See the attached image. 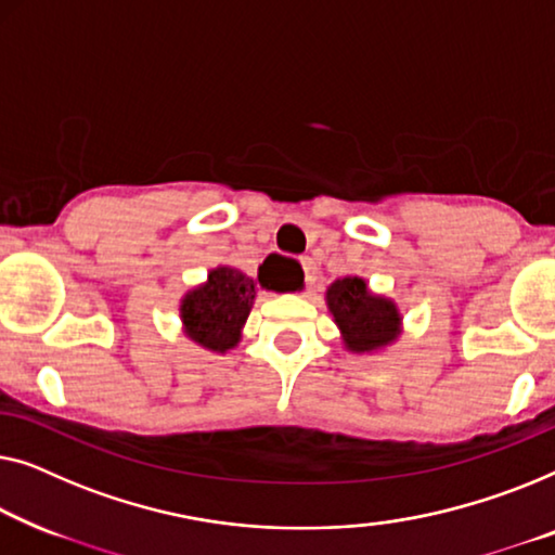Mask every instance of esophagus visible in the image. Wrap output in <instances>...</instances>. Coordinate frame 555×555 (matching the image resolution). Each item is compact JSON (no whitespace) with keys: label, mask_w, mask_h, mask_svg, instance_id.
Returning a JSON list of instances; mask_svg holds the SVG:
<instances>
[{"label":"esophagus","mask_w":555,"mask_h":555,"mask_svg":"<svg viewBox=\"0 0 555 555\" xmlns=\"http://www.w3.org/2000/svg\"><path fill=\"white\" fill-rule=\"evenodd\" d=\"M301 269H304V281H307V286L311 288V284H314L317 281V263L311 261V259H301Z\"/></svg>","instance_id":"1"}]
</instances>
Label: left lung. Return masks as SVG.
<instances>
[{
    "label": "left lung",
    "mask_w": 555,
    "mask_h": 555,
    "mask_svg": "<svg viewBox=\"0 0 555 555\" xmlns=\"http://www.w3.org/2000/svg\"><path fill=\"white\" fill-rule=\"evenodd\" d=\"M326 307L349 352H377L400 337V309L392 299L372 294L359 276L337 279L326 288Z\"/></svg>",
    "instance_id": "1"
}]
</instances>
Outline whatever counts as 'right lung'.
<instances>
[{"mask_svg":"<svg viewBox=\"0 0 555 555\" xmlns=\"http://www.w3.org/2000/svg\"><path fill=\"white\" fill-rule=\"evenodd\" d=\"M261 281V279H259ZM256 299V281L244 271L218 267L206 284L191 288L181 299L183 332L210 352H229L241 341Z\"/></svg>","mask_w":555,"mask_h":555,"instance_id":"add662e5","label":"right lung"}]
</instances>
